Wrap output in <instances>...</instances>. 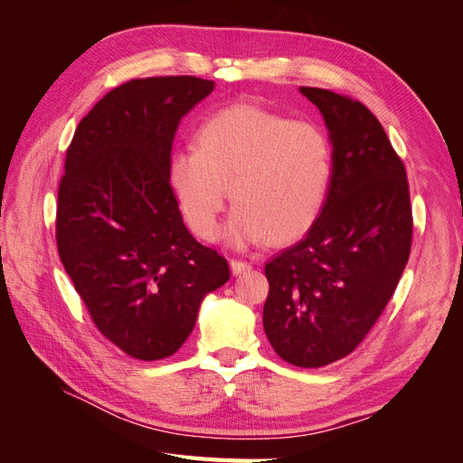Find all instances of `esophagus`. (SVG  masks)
I'll return each instance as SVG.
<instances>
[{"instance_id": "obj_1", "label": "esophagus", "mask_w": 463, "mask_h": 463, "mask_svg": "<svg viewBox=\"0 0 463 463\" xmlns=\"http://www.w3.org/2000/svg\"><path fill=\"white\" fill-rule=\"evenodd\" d=\"M230 266H232V272H233L235 276L245 274V272H249L250 269H253V266H250V262H247V260H240V259H232Z\"/></svg>"}]
</instances>
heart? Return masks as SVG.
Returning a JSON list of instances; mask_svg holds the SVG:
<instances>
[{
	"label": "heart",
	"instance_id": "obj_1",
	"mask_svg": "<svg viewBox=\"0 0 463 463\" xmlns=\"http://www.w3.org/2000/svg\"><path fill=\"white\" fill-rule=\"evenodd\" d=\"M334 170L328 135L255 104L210 116L197 148H177L167 179L189 230L214 240L228 187L237 203L223 235L235 247L272 237L293 241L309 232L326 204Z\"/></svg>",
	"mask_w": 463,
	"mask_h": 463
}]
</instances>
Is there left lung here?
<instances>
[{
  "label": "left lung",
  "mask_w": 463,
  "mask_h": 463,
  "mask_svg": "<svg viewBox=\"0 0 463 463\" xmlns=\"http://www.w3.org/2000/svg\"><path fill=\"white\" fill-rule=\"evenodd\" d=\"M325 118L334 170L325 208L303 240L266 262L262 325L296 367L349 355L394 296L411 250L405 167L373 111L349 96L301 87Z\"/></svg>",
  "instance_id": "1"
}]
</instances>
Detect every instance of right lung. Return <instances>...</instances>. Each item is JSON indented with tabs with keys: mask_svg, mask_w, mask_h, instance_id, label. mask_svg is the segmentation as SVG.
I'll return each instance as SVG.
<instances>
[{
	"mask_svg": "<svg viewBox=\"0 0 463 463\" xmlns=\"http://www.w3.org/2000/svg\"><path fill=\"white\" fill-rule=\"evenodd\" d=\"M214 90L199 77L133 79L80 119L58 191L63 269L106 340L135 359L174 355L228 260L185 228L167 179L174 137Z\"/></svg>",
	"mask_w": 463,
	"mask_h": 463,
	"instance_id": "obj_1",
	"label": "right lung"
}]
</instances>
